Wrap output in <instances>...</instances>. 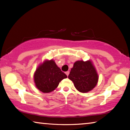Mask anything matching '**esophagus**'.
<instances>
[{"label": "esophagus", "instance_id": "esophagus-1", "mask_svg": "<svg viewBox=\"0 0 130 130\" xmlns=\"http://www.w3.org/2000/svg\"><path fill=\"white\" fill-rule=\"evenodd\" d=\"M65 73H66V74H67V76H68V75H69V71L66 72H65Z\"/></svg>", "mask_w": 130, "mask_h": 130}]
</instances>
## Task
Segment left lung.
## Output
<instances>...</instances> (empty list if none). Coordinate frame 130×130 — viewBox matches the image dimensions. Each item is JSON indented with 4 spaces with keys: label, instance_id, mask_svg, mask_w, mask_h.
<instances>
[{
    "label": "left lung",
    "instance_id": "left-lung-1",
    "mask_svg": "<svg viewBox=\"0 0 130 130\" xmlns=\"http://www.w3.org/2000/svg\"><path fill=\"white\" fill-rule=\"evenodd\" d=\"M79 92L86 93L93 89L98 81L95 68L90 61H77L74 63L68 76Z\"/></svg>",
    "mask_w": 130,
    "mask_h": 130
}]
</instances>
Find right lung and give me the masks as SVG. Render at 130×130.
<instances>
[{
	"label": "right lung",
	"instance_id": "right-lung-1",
	"mask_svg": "<svg viewBox=\"0 0 130 130\" xmlns=\"http://www.w3.org/2000/svg\"><path fill=\"white\" fill-rule=\"evenodd\" d=\"M34 82L39 91L49 93L58 87L61 80L67 76L57 67L53 60L46 61L39 66L34 73Z\"/></svg>",
	"mask_w": 130,
	"mask_h": 130
}]
</instances>
